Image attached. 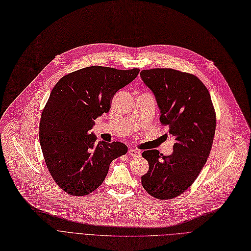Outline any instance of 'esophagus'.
<instances>
[{"label":"esophagus","instance_id":"esophagus-1","mask_svg":"<svg viewBox=\"0 0 251 251\" xmlns=\"http://www.w3.org/2000/svg\"><path fill=\"white\" fill-rule=\"evenodd\" d=\"M128 155H129V156H132V157H137L140 155V151H138L137 149H134V148H130L128 150Z\"/></svg>","mask_w":251,"mask_h":251}]
</instances>
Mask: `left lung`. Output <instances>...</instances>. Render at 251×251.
<instances>
[{
	"mask_svg": "<svg viewBox=\"0 0 251 251\" xmlns=\"http://www.w3.org/2000/svg\"><path fill=\"white\" fill-rule=\"evenodd\" d=\"M141 78L152 91L160 110V122L175 138L174 152L142 153L149 171L142 185L157 199H173L194 183L211 150L216 132V111L208 90L197 76L172 68L141 71Z\"/></svg>",
	"mask_w": 251,
	"mask_h": 251,
	"instance_id": "obj_1",
	"label": "left lung"
}]
</instances>
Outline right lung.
I'll list each match as a JSON object with an SVG mask.
<instances>
[{
    "instance_id": "add662e5",
    "label": "right lung",
    "mask_w": 251,
    "mask_h": 251,
    "mask_svg": "<svg viewBox=\"0 0 251 251\" xmlns=\"http://www.w3.org/2000/svg\"><path fill=\"white\" fill-rule=\"evenodd\" d=\"M139 69L90 66L59 79L43 110L40 143L56 184L73 196L88 195L108 174L115 158L127 152L121 142H99L89 134L94 121L111 107L114 94L133 81Z\"/></svg>"
}]
</instances>
